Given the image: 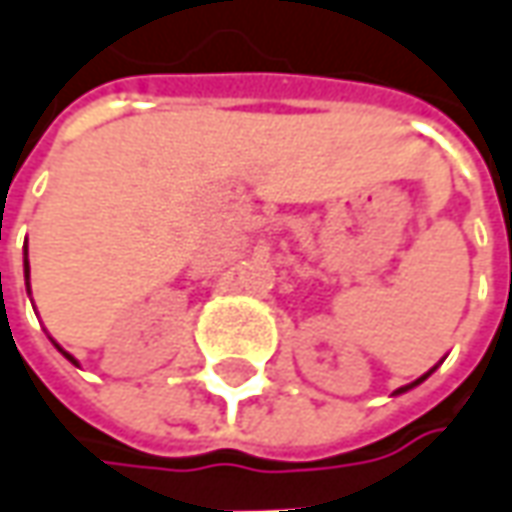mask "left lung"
Segmentation results:
<instances>
[{"label":"left lung","mask_w":512,"mask_h":512,"mask_svg":"<svg viewBox=\"0 0 512 512\" xmlns=\"http://www.w3.org/2000/svg\"><path fill=\"white\" fill-rule=\"evenodd\" d=\"M428 374H431V371H428ZM428 374H422V377L416 379V382H411V385H405V388H399L397 394H405V391H411V388H414V385H419V382H422V379H428Z\"/></svg>","instance_id":"8db88e82"}]
</instances>
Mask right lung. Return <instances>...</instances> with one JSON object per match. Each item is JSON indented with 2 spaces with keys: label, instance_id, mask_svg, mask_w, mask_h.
<instances>
[{
  "label": "right lung",
  "instance_id": "add662e5",
  "mask_svg": "<svg viewBox=\"0 0 512 512\" xmlns=\"http://www.w3.org/2000/svg\"><path fill=\"white\" fill-rule=\"evenodd\" d=\"M25 277H27V280H30V266H27V252H25ZM27 291H30V283H27ZM56 348H59V345H56ZM59 351H62V348H59ZM62 354H64V357H67V360L73 362V365H79V362L73 360V357H70L67 351H62Z\"/></svg>",
  "mask_w": 512,
  "mask_h": 512
}]
</instances>
